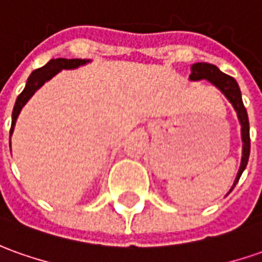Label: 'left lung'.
Instances as JSON below:
<instances>
[{
    "label": "left lung",
    "instance_id": "obj_1",
    "mask_svg": "<svg viewBox=\"0 0 262 262\" xmlns=\"http://www.w3.org/2000/svg\"><path fill=\"white\" fill-rule=\"evenodd\" d=\"M191 76L189 80L192 81H198V80L205 79L209 83H212L213 86L218 87L221 92L224 93V96L229 100V103L234 106L236 112V116L238 120L241 123V138H243V158H241V166L239 170L236 173L235 181L232 188L229 189V192L234 189L239 178L243 175L244 169L247 168V163H248V158H250V122H248V115H247V108L244 107L243 97H241V90L238 87V83L235 81L234 77H231L228 74L222 73V71L213 66V64L208 63H196L192 64L191 67ZM228 192V193H229Z\"/></svg>",
    "mask_w": 262,
    "mask_h": 262
}]
</instances>
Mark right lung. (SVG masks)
Here are the masks:
<instances>
[{
  "instance_id": "obj_1",
  "label": "right lung",
  "mask_w": 262,
  "mask_h": 262,
  "mask_svg": "<svg viewBox=\"0 0 262 262\" xmlns=\"http://www.w3.org/2000/svg\"><path fill=\"white\" fill-rule=\"evenodd\" d=\"M89 61H90V60H81V58H71V60H67V58H56V60H54V58H53V60H50L49 63L46 64L44 67L34 70L33 73L30 74L28 80H27V84L26 87H24V90H23L21 94L17 97V101H15V104H14L10 136H11L12 132H14V126H15V122H17V117H18L21 108L24 107V104L30 100V97H31V96L46 83V81H49L51 77H54L57 73L61 71L63 69H66V70L77 69L80 66L89 63Z\"/></svg>"
}]
</instances>
